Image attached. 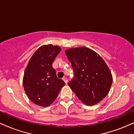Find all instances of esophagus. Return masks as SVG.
Segmentation results:
<instances>
[{
	"label": "esophagus",
	"mask_w": 134,
	"mask_h": 134,
	"mask_svg": "<svg viewBox=\"0 0 134 134\" xmlns=\"http://www.w3.org/2000/svg\"><path fill=\"white\" fill-rule=\"evenodd\" d=\"M63 81H64V82H65V84H67V82H68V79H67L66 77H64V79H63Z\"/></svg>",
	"instance_id": "34e87169"
}]
</instances>
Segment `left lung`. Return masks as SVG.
<instances>
[{
	"mask_svg": "<svg viewBox=\"0 0 134 134\" xmlns=\"http://www.w3.org/2000/svg\"><path fill=\"white\" fill-rule=\"evenodd\" d=\"M65 55L71 63L74 79L69 86L86 105H94L110 91L113 77L105 62L99 54L87 47L69 48Z\"/></svg>",
	"mask_w": 134,
	"mask_h": 134,
	"instance_id": "8db88e82",
	"label": "left lung"
}]
</instances>
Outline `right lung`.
<instances>
[{
    "instance_id": "1",
    "label": "right lung",
    "mask_w": 134,
    "mask_h": 134,
    "mask_svg": "<svg viewBox=\"0 0 134 134\" xmlns=\"http://www.w3.org/2000/svg\"><path fill=\"white\" fill-rule=\"evenodd\" d=\"M60 51L58 46L43 45L34 53L27 64L23 76V87L27 96L35 104L48 107L65 85V82L57 77L52 67Z\"/></svg>"
}]
</instances>
